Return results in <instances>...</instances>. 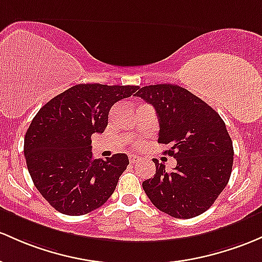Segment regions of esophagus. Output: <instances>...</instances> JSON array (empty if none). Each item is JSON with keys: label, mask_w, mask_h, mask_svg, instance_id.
I'll return each mask as SVG.
<instances>
[{"label": "esophagus", "mask_w": 262, "mask_h": 262, "mask_svg": "<svg viewBox=\"0 0 262 262\" xmlns=\"http://www.w3.org/2000/svg\"><path fill=\"white\" fill-rule=\"evenodd\" d=\"M129 162L132 164L139 162V157H138V155H130V157H129Z\"/></svg>", "instance_id": "esophagus-1"}]
</instances>
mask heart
Masks as SVG:
<instances>
[{"instance_id": "1", "label": "heart", "mask_w": 262, "mask_h": 262, "mask_svg": "<svg viewBox=\"0 0 262 262\" xmlns=\"http://www.w3.org/2000/svg\"><path fill=\"white\" fill-rule=\"evenodd\" d=\"M137 145H139V143H137Z\"/></svg>"}]
</instances>
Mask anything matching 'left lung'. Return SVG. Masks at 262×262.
I'll list each match as a JSON object with an SVG mask.
<instances>
[{
    "label": "left lung",
    "instance_id": "8db88e82",
    "mask_svg": "<svg viewBox=\"0 0 262 262\" xmlns=\"http://www.w3.org/2000/svg\"><path fill=\"white\" fill-rule=\"evenodd\" d=\"M155 108L159 118L158 142L177 159L171 171L158 160L155 175L143 182L145 194L160 211L190 219L208 210L228 185L234 148L217 112L188 89L177 84H154L136 93Z\"/></svg>",
    "mask_w": 262,
    "mask_h": 262
}]
</instances>
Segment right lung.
Segmentation results:
<instances>
[{
	"instance_id": "add662e5",
	"label": "right lung",
	"mask_w": 262,
	"mask_h": 262,
	"mask_svg": "<svg viewBox=\"0 0 262 262\" xmlns=\"http://www.w3.org/2000/svg\"><path fill=\"white\" fill-rule=\"evenodd\" d=\"M138 85L77 84L39 109L25 136V158L34 186L56 210L78 216L107 201L128 166L125 154L93 159L94 133H103L114 103Z\"/></svg>"
}]
</instances>
